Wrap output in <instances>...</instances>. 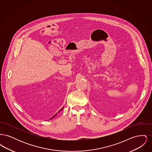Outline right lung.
Returning <instances> with one entry per match:
<instances>
[{
	"label": "right lung",
	"mask_w": 152,
	"mask_h": 152,
	"mask_svg": "<svg viewBox=\"0 0 152 152\" xmlns=\"http://www.w3.org/2000/svg\"><path fill=\"white\" fill-rule=\"evenodd\" d=\"M63 109V108L61 109H60V111H61V110H62V109ZM56 115H57V113H56V114H55V115H54V116H53V117H52V118H50V120H51V119H52V118H54V117H55V116H56Z\"/></svg>",
	"instance_id": "1"
}]
</instances>
